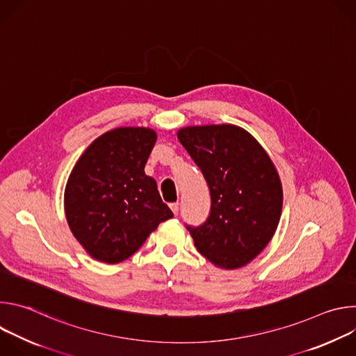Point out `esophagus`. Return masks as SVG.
<instances>
[{
	"label": "esophagus",
	"mask_w": 356,
	"mask_h": 356,
	"mask_svg": "<svg viewBox=\"0 0 356 356\" xmlns=\"http://www.w3.org/2000/svg\"><path fill=\"white\" fill-rule=\"evenodd\" d=\"M170 209H172L173 214H175V216H177V214H179V202H172V204H170Z\"/></svg>",
	"instance_id": "esophagus-1"
}]
</instances>
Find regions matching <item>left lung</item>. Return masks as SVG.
Listing matches in <instances>:
<instances>
[{
  "label": "left lung",
  "mask_w": 356,
  "mask_h": 356,
  "mask_svg": "<svg viewBox=\"0 0 356 356\" xmlns=\"http://www.w3.org/2000/svg\"><path fill=\"white\" fill-rule=\"evenodd\" d=\"M177 138L211 195L207 220L186 225L197 250L218 268L245 266L269 243L280 220L276 168L258 140L235 125L188 127Z\"/></svg>",
  "instance_id": "1"
}]
</instances>
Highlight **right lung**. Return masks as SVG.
Instances as JSON below:
<instances>
[{"label": "right lung", "mask_w": 356, "mask_h": 356, "mask_svg": "<svg viewBox=\"0 0 356 356\" xmlns=\"http://www.w3.org/2000/svg\"><path fill=\"white\" fill-rule=\"evenodd\" d=\"M155 142L152 129L117 128L97 138L76 163L65 193L66 218L94 259H128L173 217L143 170Z\"/></svg>", "instance_id": "obj_1"}]
</instances>
